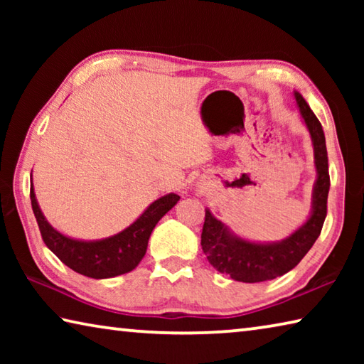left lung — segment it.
Listing matches in <instances>:
<instances>
[{"label":"left lung","instance_id":"1","mask_svg":"<svg viewBox=\"0 0 364 364\" xmlns=\"http://www.w3.org/2000/svg\"><path fill=\"white\" fill-rule=\"evenodd\" d=\"M294 100L310 133L313 156H315L316 180L313 184L310 215L305 223L286 239L273 242H255L237 236L230 226L215 218L210 208L207 207L200 236L202 250L215 269L230 274L234 281L262 282L286 274L287 271L297 267L321 232L331 186L326 138L321 123L313 114L305 97L299 91H294Z\"/></svg>","mask_w":364,"mask_h":364}]
</instances>
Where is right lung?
Segmentation results:
<instances>
[{
    "label": "right lung",
    "instance_id": "add662e5",
    "mask_svg": "<svg viewBox=\"0 0 364 364\" xmlns=\"http://www.w3.org/2000/svg\"><path fill=\"white\" fill-rule=\"evenodd\" d=\"M30 200H32L35 218L38 221L41 237L48 249L77 273L95 279H106L130 273L138 267L146 254L152 230L159 220L180 200V196L170 193L159 197L125 230L95 241L65 236L53 228L38 205L33 183L30 186Z\"/></svg>",
    "mask_w": 364,
    "mask_h": 364
}]
</instances>
